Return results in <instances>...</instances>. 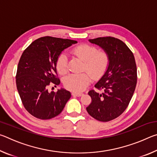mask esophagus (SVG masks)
Masks as SVG:
<instances>
[{
  "instance_id": "obj_1",
  "label": "esophagus",
  "mask_w": 157,
  "mask_h": 157,
  "mask_svg": "<svg viewBox=\"0 0 157 157\" xmlns=\"http://www.w3.org/2000/svg\"><path fill=\"white\" fill-rule=\"evenodd\" d=\"M72 95H73V96H77V97H80V96H82V94H79V93H75V92H73V94H72Z\"/></svg>"
}]
</instances>
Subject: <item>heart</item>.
I'll use <instances>...</instances> for the list:
<instances>
[{
	"label": "heart",
	"instance_id": "b5f03b06",
	"mask_svg": "<svg viewBox=\"0 0 157 157\" xmlns=\"http://www.w3.org/2000/svg\"><path fill=\"white\" fill-rule=\"evenodd\" d=\"M75 56L84 61L83 71H87L94 78H98L102 75L107 69L109 57L104 51H98L97 48L89 44H82L75 46L72 50ZM56 67L60 74L65 75L68 71L67 56L62 53L57 58ZM88 73L71 74L63 79V85L71 91L79 93L83 91L91 81V77Z\"/></svg>",
	"mask_w": 157,
	"mask_h": 157
}]
</instances>
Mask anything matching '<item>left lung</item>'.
Returning <instances> with one entry per match:
<instances>
[{
	"instance_id": "8db88e82",
	"label": "left lung",
	"mask_w": 157,
	"mask_h": 157,
	"mask_svg": "<svg viewBox=\"0 0 157 157\" xmlns=\"http://www.w3.org/2000/svg\"><path fill=\"white\" fill-rule=\"evenodd\" d=\"M102 48L109 57V66L103 76L95 85L100 93L89 91L91 102L87 112L97 121L108 122L121 116L134 94L137 82L134 56L127 45L112 36L89 39Z\"/></svg>"
}]
</instances>
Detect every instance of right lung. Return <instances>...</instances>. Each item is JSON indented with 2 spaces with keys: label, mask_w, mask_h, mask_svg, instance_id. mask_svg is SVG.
Here are the masks:
<instances>
[{
  "label": "right lung",
  "mask_w": 157,
  "mask_h": 157,
  "mask_svg": "<svg viewBox=\"0 0 157 157\" xmlns=\"http://www.w3.org/2000/svg\"><path fill=\"white\" fill-rule=\"evenodd\" d=\"M77 41L44 36L34 41L20 58L16 83L26 110L32 116L48 120L62 112L71 94L61 89L57 93L48 91L50 84L59 85L56 63L63 50Z\"/></svg>",
  "instance_id": "right-lung-1"
}]
</instances>
